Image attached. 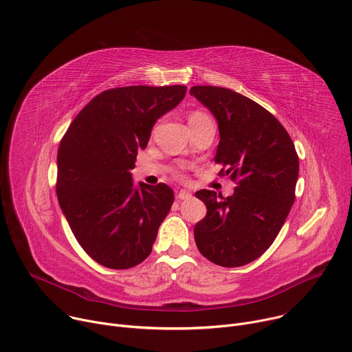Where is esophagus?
<instances>
[{"label":"esophagus","mask_w":352,"mask_h":352,"mask_svg":"<svg viewBox=\"0 0 352 352\" xmlns=\"http://www.w3.org/2000/svg\"><path fill=\"white\" fill-rule=\"evenodd\" d=\"M177 197H179L180 200H188V199H191L192 196H191V192H190L188 190L182 188V190L179 191V194H177Z\"/></svg>","instance_id":"obj_1"}]
</instances>
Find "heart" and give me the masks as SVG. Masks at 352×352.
Instances as JSON below:
<instances>
[{"label":"heart","instance_id":"heart-1","mask_svg":"<svg viewBox=\"0 0 352 352\" xmlns=\"http://www.w3.org/2000/svg\"><path fill=\"white\" fill-rule=\"evenodd\" d=\"M206 114L204 113H201V111H194V113H191L190 114V117H188V122H192V120H200V119H206Z\"/></svg>","mask_w":352,"mask_h":352}]
</instances>
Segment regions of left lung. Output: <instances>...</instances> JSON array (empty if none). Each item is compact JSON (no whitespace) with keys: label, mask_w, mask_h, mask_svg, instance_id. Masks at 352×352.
I'll return each mask as SVG.
<instances>
[{"label":"left lung","mask_w":352,"mask_h":352,"mask_svg":"<svg viewBox=\"0 0 352 352\" xmlns=\"http://www.w3.org/2000/svg\"><path fill=\"white\" fill-rule=\"evenodd\" d=\"M190 95L215 117V161L226 166L222 175L238 180L226 199L211 190L196 192L207 215L194 226V239L210 261L241 267L272 245L291 211L299 173L295 145L274 116L238 92L204 85L191 87Z\"/></svg>","instance_id":"left-lung-1"}]
</instances>
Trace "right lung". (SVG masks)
I'll use <instances>...</instances> for the list:
<instances>
[{
	"label": "right lung",
	"instance_id": "right-lung-1",
	"mask_svg": "<svg viewBox=\"0 0 352 352\" xmlns=\"http://www.w3.org/2000/svg\"><path fill=\"white\" fill-rule=\"evenodd\" d=\"M187 87H123L95 96L74 119L57 153V199L81 248L99 264L144 261L172 204L165 183H133L140 148Z\"/></svg>",
	"mask_w": 352,
	"mask_h": 352
}]
</instances>
